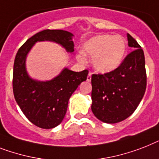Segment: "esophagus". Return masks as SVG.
I'll use <instances>...</instances> for the list:
<instances>
[{
  "label": "esophagus",
  "instance_id": "obj_1",
  "mask_svg": "<svg viewBox=\"0 0 159 159\" xmlns=\"http://www.w3.org/2000/svg\"><path fill=\"white\" fill-rule=\"evenodd\" d=\"M91 75H92V73H89L88 76H87V78H86L87 82H91Z\"/></svg>",
  "mask_w": 159,
  "mask_h": 159
}]
</instances>
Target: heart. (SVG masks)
<instances>
[{"mask_svg": "<svg viewBox=\"0 0 159 159\" xmlns=\"http://www.w3.org/2000/svg\"><path fill=\"white\" fill-rule=\"evenodd\" d=\"M126 50V41L122 36L96 35L85 42L82 52L77 55V59L81 63H86V55L92 56L91 64L95 70L100 73H108L121 65Z\"/></svg>", "mask_w": 159, "mask_h": 159, "instance_id": "obj_1", "label": "heart"}]
</instances>
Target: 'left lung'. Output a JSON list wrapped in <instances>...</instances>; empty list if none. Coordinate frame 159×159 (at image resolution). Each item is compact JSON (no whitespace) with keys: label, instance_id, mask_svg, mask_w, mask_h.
<instances>
[{"label":"left lung","instance_id":"8db88e82","mask_svg":"<svg viewBox=\"0 0 159 159\" xmlns=\"http://www.w3.org/2000/svg\"><path fill=\"white\" fill-rule=\"evenodd\" d=\"M128 46L133 51L118 68L111 73L91 77V110L105 123H117L134 113L146 89L144 51L127 33Z\"/></svg>","mask_w":159,"mask_h":159}]
</instances>
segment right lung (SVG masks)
Masks as SVG:
<instances>
[{
	"mask_svg": "<svg viewBox=\"0 0 159 159\" xmlns=\"http://www.w3.org/2000/svg\"><path fill=\"white\" fill-rule=\"evenodd\" d=\"M73 33L64 30L42 31L19 48L13 72V91L17 104L29 121L38 127L51 129L62 122L69 98L80 84L86 81L88 71L73 72L64 68L59 75L48 81H38L29 76L26 59L33 46L39 42L57 43L73 54Z\"/></svg>",
	"mask_w": 159,
	"mask_h": 159,
	"instance_id": "obj_1",
	"label": "right lung"
}]
</instances>
